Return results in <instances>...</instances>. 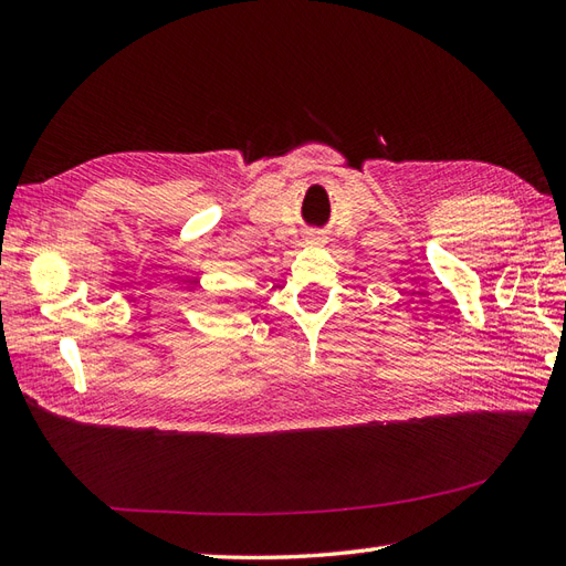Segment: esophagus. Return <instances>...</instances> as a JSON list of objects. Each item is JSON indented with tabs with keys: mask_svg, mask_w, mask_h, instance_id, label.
<instances>
[{
	"mask_svg": "<svg viewBox=\"0 0 566 566\" xmlns=\"http://www.w3.org/2000/svg\"><path fill=\"white\" fill-rule=\"evenodd\" d=\"M308 241H321V237H317V234H313V237H308Z\"/></svg>",
	"mask_w": 566,
	"mask_h": 566,
	"instance_id": "1",
	"label": "esophagus"
}]
</instances>
